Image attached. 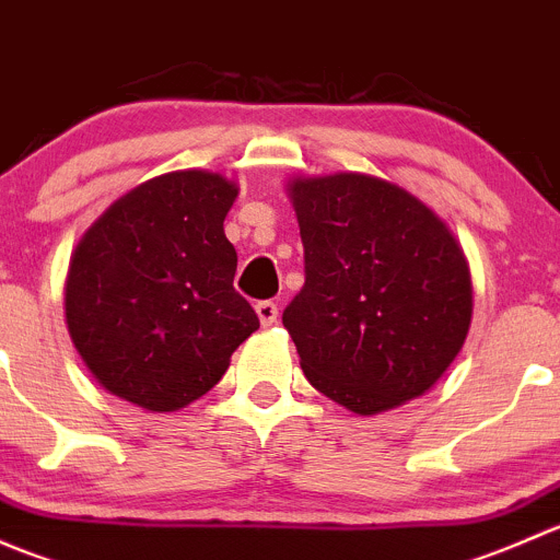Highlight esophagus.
<instances>
[{
  "label": "esophagus",
  "instance_id": "esophagus-1",
  "mask_svg": "<svg viewBox=\"0 0 560 560\" xmlns=\"http://www.w3.org/2000/svg\"><path fill=\"white\" fill-rule=\"evenodd\" d=\"M257 316H259V322H262L265 327H270L276 322V316H279V306H276L273 301H259L257 306Z\"/></svg>",
  "mask_w": 560,
  "mask_h": 560
}]
</instances>
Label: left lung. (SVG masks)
<instances>
[{
  "mask_svg": "<svg viewBox=\"0 0 560 560\" xmlns=\"http://www.w3.org/2000/svg\"><path fill=\"white\" fill-rule=\"evenodd\" d=\"M306 284L281 314L306 380L354 415L436 385L471 322V279L442 219L360 173L292 180Z\"/></svg>",
  "mask_w": 560,
  "mask_h": 560,
  "instance_id": "1",
  "label": "left lung"
}]
</instances>
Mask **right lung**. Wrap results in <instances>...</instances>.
<instances>
[{
	"label": "right lung",
	"instance_id": "add662e5",
	"mask_svg": "<svg viewBox=\"0 0 560 560\" xmlns=\"http://www.w3.org/2000/svg\"><path fill=\"white\" fill-rule=\"evenodd\" d=\"M235 184L206 171L151 178L113 202L78 244L67 327L94 380L149 411H175L217 385L259 327L224 238Z\"/></svg>",
	"mask_w": 560,
	"mask_h": 560
}]
</instances>
